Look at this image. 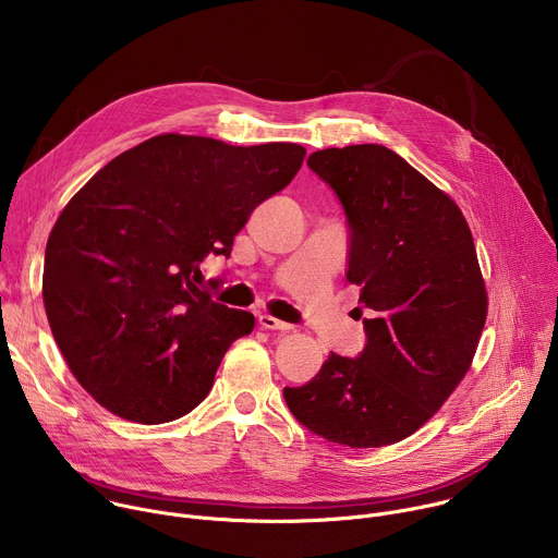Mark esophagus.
<instances>
[{
    "label": "esophagus",
    "instance_id": "obj_1",
    "mask_svg": "<svg viewBox=\"0 0 558 558\" xmlns=\"http://www.w3.org/2000/svg\"><path fill=\"white\" fill-rule=\"evenodd\" d=\"M258 325H260L263 329H267V331H280V333H287V331H291V329H293L291 325H287V323L278 320V317L267 315V313L258 315Z\"/></svg>",
    "mask_w": 558,
    "mask_h": 558
}]
</instances>
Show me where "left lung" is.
I'll return each instance as SVG.
<instances>
[{
  "label": "left lung",
  "instance_id": "left-lung-1",
  "mask_svg": "<svg viewBox=\"0 0 558 558\" xmlns=\"http://www.w3.org/2000/svg\"><path fill=\"white\" fill-rule=\"evenodd\" d=\"M306 166L344 209L347 280L368 313L366 344L355 357L331 353L282 395L313 435L381 448L426 424L463 379L486 325L484 278L461 209L400 154L327 147Z\"/></svg>",
  "mask_w": 558,
  "mask_h": 558
}]
</instances>
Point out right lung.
Here are the masks:
<instances>
[{
    "label": "right lung",
    "mask_w": 558,
    "mask_h": 558,
    "mask_svg": "<svg viewBox=\"0 0 558 558\" xmlns=\"http://www.w3.org/2000/svg\"><path fill=\"white\" fill-rule=\"evenodd\" d=\"M295 143L229 145L161 134L119 154L54 222L44 304L72 375L119 417L194 411L250 311L214 302L201 263L229 258L252 211L298 174Z\"/></svg>",
    "instance_id": "add662e5"
}]
</instances>
